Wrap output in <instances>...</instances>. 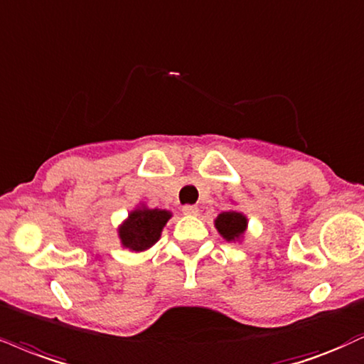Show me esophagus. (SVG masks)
Here are the masks:
<instances>
[{"label": "esophagus", "instance_id": "esophagus-1", "mask_svg": "<svg viewBox=\"0 0 364 364\" xmlns=\"http://www.w3.org/2000/svg\"><path fill=\"white\" fill-rule=\"evenodd\" d=\"M183 210V213H185V215H198V207H196V205H185V207L181 208Z\"/></svg>", "mask_w": 364, "mask_h": 364}]
</instances>
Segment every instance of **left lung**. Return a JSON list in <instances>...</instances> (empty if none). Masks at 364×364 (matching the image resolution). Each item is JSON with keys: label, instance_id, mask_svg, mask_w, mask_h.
<instances>
[{"label": "left lung", "instance_id": "left-lung-1", "mask_svg": "<svg viewBox=\"0 0 364 364\" xmlns=\"http://www.w3.org/2000/svg\"><path fill=\"white\" fill-rule=\"evenodd\" d=\"M247 224V217L244 215L242 212H237V210H229V212L218 213L215 220H213V225H215L218 234H220L227 242L234 244H240L244 237H246Z\"/></svg>", "mask_w": 364, "mask_h": 364}]
</instances>
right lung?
I'll return each instance as SVG.
<instances>
[{"mask_svg": "<svg viewBox=\"0 0 364 364\" xmlns=\"http://www.w3.org/2000/svg\"><path fill=\"white\" fill-rule=\"evenodd\" d=\"M173 213L163 208H149L146 203L135 205L134 210L118 225L120 246L132 252H144L161 239L163 229Z\"/></svg>", "mask_w": 364, "mask_h": 364, "instance_id": "obj_1", "label": "right lung"}]
</instances>
